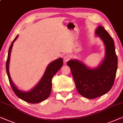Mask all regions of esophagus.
<instances>
[{"label":"esophagus","instance_id":"esophagus-1","mask_svg":"<svg viewBox=\"0 0 123 123\" xmlns=\"http://www.w3.org/2000/svg\"><path fill=\"white\" fill-rule=\"evenodd\" d=\"M63 58H64V62H65V63H66L67 61H68L69 60L71 59V56L69 55H65Z\"/></svg>","mask_w":123,"mask_h":123}]
</instances>
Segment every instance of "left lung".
<instances>
[{
    "label": "left lung",
    "mask_w": 123,
    "mask_h": 123,
    "mask_svg": "<svg viewBox=\"0 0 123 123\" xmlns=\"http://www.w3.org/2000/svg\"><path fill=\"white\" fill-rule=\"evenodd\" d=\"M95 34L105 47V58L101 63L91 69L77 60H71L67 63L77 90L81 95L90 99L103 96L110 90L117 68V58L112 37L101 25L97 28Z\"/></svg>",
    "instance_id": "1"
}]
</instances>
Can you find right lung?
I'll return each instance as SVG.
<instances>
[{
	"label": "right lung",
	"instance_id": "right-lung-1",
	"mask_svg": "<svg viewBox=\"0 0 123 123\" xmlns=\"http://www.w3.org/2000/svg\"><path fill=\"white\" fill-rule=\"evenodd\" d=\"M18 37V35H17L13 41L8 51V58L6 62V70L8 79H9L12 90L18 98L29 103H39L44 101L49 96L52 89V79L53 76L56 74L57 72L58 71V70L61 68L63 65V59L62 58H60L51 62L47 67L42 79H41L37 85L33 87V89L27 92L20 90L13 84V81L10 78L9 71L10 53H11L12 47H13V43L16 40Z\"/></svg>",
	"mask_w": 123,
	"mask_h": 123
}]
</instances>
